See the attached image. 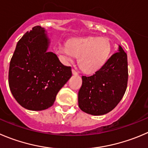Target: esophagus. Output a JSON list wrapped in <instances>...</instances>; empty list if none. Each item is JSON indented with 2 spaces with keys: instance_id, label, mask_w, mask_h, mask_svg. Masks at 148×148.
<instances>
[{
  "instance_id": "obj_1",
  "label": "esophagus",
  "mask_w": 148,
  "mask_h": 148,
  "mask_svg": "<svg viewBox=\"0 0 148 148\" xmlns=\"http://www.w3.org/2000/svg\"><path fill=\"white\" fill-rule=\"evenodd\" d=\"M72 73H73V75H77L78 74V73L75 70V69H73V70H72Z\"/></svg>"
}]
</instances>
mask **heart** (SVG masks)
I'll use <instances>...</instances> for the list:
<instances>
[{
	"label": "heart",
	"mask_w": 148,
	"mask_h": 148,
	"mask_svg": "<svg viewBox=\"0 0 148 148\" xmlns=\"http://www.w3.org/2000/svg\"><path fill=\"white\" fill-rule=\"evenodd\" d=\"M111 43L108 38L97 37L71 39L65 46H59L56 53L66 62L78 57V65L86 73L99 71L108 61L111 52Z\"/></svg>",
	"instance_id": "obj_1"
}]
</instances>
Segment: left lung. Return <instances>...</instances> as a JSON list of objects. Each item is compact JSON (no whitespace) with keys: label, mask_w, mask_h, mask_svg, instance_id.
I'll return each instance as SVG.
<instances>
[{"label":"left lung","mask_w":148,"mask_h":148,"mask_svg":"<svg viewBox=\"0 0 148 148\" xmlns=\"http://www.w3.org/2000/svg\"><path fill=\"white\" fill-rule=\"evenodd\" d=\"M103 67L91 76H82L78 106L88 114L101 115L110 112L123 98L128 83L126 53L119 46Z\"/></svg>","instance_id":"obj_1"}]
</instances>
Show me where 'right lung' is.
Here are the masks:
<instances>
[{"mask_svg":"<svg viewBox=\"0 0 148 148\" xmlns=\"http://www.w3.org/2000/svg\"><path fill=\"white\" fill-rule=\"evenodd\" d=\"M40 26L33 27L18 41L11 59L8 84L16 102L29 110H43L54 105L56 96L72 76L53 52Z\"/></svg>","mask_w":148,"mask_h":148,"instance_id":"add662e5","label":"right lung"}]
</instances>
